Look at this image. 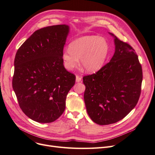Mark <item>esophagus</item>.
<instances>
[{
    "label": "esophagus",
    "mask_w": 155,
    "mask_h": 155,
    "mask_svg": "<svg viewBox=\"0 0 155 155\" xmlns=\"http://www.w3.org/2000/svg\"><path fill=\"white\" fill-rule=\"evenodd\" d=\"M76 81L77 83L81 82V77H80L79 76H76Z\"/></svg>",
    "instance_id": "esophagus-1"
}]
</instances>
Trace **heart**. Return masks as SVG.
Here are the masks:
<instances>
[{"label": "heart", "mask_w": 155, "mask_h": 155, "mask_svg": "<svg viewBox=\"0 0 155 155\" xmlns=\"http://www.w3.org/2000/svg\"><path fill=\"white\" fill-rule=\"evenodd\" d=\"M109 53L107 41L97 35H86L73 41L62 53L63 64L72 71L79 64L85 72L95 73L104 67Z\"/></svg>", "instance_id": "b5f03b06"}]
</instances>
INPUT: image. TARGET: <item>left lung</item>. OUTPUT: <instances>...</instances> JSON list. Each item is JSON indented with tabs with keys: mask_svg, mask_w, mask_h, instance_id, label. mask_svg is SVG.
Instances as JSON below:
<instances>
[{
	"mask_svg": "<svg viewBox=\"0 0 155 155\" xmlns=\"http://www.w3.org/2000/svg\"><path fill=\"white\" fill-rule=\"evenodd\" d=\"M115 51L102 69L83 77L84 100L93 121L106 125L122 120L135 107L141 91L142 70L133 48L113 34Z\"/></svg>",
	"mask_w": 155,
	"mask_h": 155,
	"instance_id": "left-lung-1",
	"label": "left lung"
}]
</instances>
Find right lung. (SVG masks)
Listing matches in <instances>:
<instances>
[{"label": "right lung", "instance_id": "add662e5", "mask_svg": "<svg viewBox=\"0 0 155 155\" xmlns=\"http://www.w3.org/2000/svg\"><path fill=\"white\" fill-rule=\"evenodd\" d=\"M69 27L58 25L34 32L18 49L13 88L23 112L35 121L57 120L76 76L64 66L61 55Z\"/></svg>", "mask_w": 155, "mask_h": 155}]
</instances>
